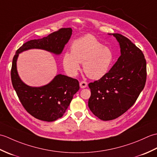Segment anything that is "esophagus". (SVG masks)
Listing matches in <instances>:
<instances>
[{"label": "esophagus", "mask_w": 157, "mask_h": 157, "mask_svg": "<svg viewBox=\"0 0 157 157\" xmlns=\"http://www.w3.org/2000/svg\"><path fill=\"white\" fill-rule=\"evenodd\" d=\"M79 86H80L81 88H85L87 87L88 83L85 82V81H82V82H79Z\"/></svg>", "instance_id": "1"}]
</instances>
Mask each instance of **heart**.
I'll list each match as a JSON object with an SVG mask.
<instances>
[{
  "mask_svg": "<svg viewBox=\"0 0 157 157\" xmlns=\"http://www.w3.org/2000/svg\"><path fill=\"white\" fill-rule=\"evenodd\" d=\"M71 52H65L63 65L69 74L75 75L80 69L90 78L98 79L105 76L111 67L114 59L111 49L103 46L94 36L88 34L72 43Z\"/></svg>",
  "mask_w": 157,
  "mask_h": 157,
  "instance_id": "obj_1",
  "label": "heart"
}]
</instances>
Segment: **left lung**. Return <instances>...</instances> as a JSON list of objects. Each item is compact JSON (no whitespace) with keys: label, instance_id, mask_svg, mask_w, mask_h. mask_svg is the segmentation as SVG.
Returning <instances> with one entry per match:
<instances>
[{"label":"left lung","instance_id":"obj_1","mask_svg":"<svg viewBox=\"0 0 157 157\" xmlns=\"http://www.w3.org/2000/svg\"><path fill=\"white\" fill-rule=\"evenodd\" d=\"M113 35L119 43L121 56L105 76L88 84L91 91L89 109L103 121L119 117L134 105L147 75L141 50L124 36Z\"/></svg>","mask_w":157,"mask_h":157}]
</instances>
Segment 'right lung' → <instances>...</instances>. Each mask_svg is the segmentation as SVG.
<instances>
[{
	"mask_svg": "<svg viewBox=\"0 0 157 157\" xmlns=\"http://www.w3.org/2000/svg\"><path fill=\"white\" fill-rule=\"evenodd\" d=\"M71 34V28H61L42 39L32 40L24 43L16 51L13 59L11 77L17 95L27 112L42 121L50 122L61 117L73 95L79 90V82L76 79L59 74L47 85L31 87L19 78L17 71V60L20 52L32 48L43 49L60 55Z\"/></svg>",
	"mask_w": 157,
	"mask_h": 157,
	"instance_id": "right-lung-1",
	"label": "right lung"
}]
</instances>
